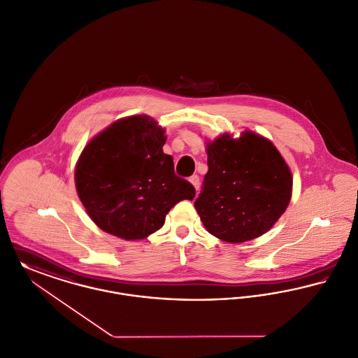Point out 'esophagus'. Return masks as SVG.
Wrapping results in <instances>:
<instances>
[{"label":"esophagus","instance_id":"obj_1","mask_svg":"<svg viewBox=\"0 0 358 358\" xmlns=\"http://www.w3.org/2000/svg\"><path fill=\"white\" fill-rule=\"evenodd\" d=\"M189 181L190 182H192V185L194 187V189H196V192L200 189V177H199L197 174H193V176L190 177Z\"/></svg>","mask_w":358,"mask_h":358}]
</instances>
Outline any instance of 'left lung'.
Here are the masks:
<instances>
[{
  "label": "left lung",
  "instance_id": "left-lung-1",
  "mask_svg": "<svg viewBox=\"0 0 358 358\" xmlns=\"http://www.w3.org/2000/svg\"><path fill=\"white\" fill-rule=\"evenodd\" d=\"M208 171L194 201L206 229L216 238L241 243L268 231L287 210L291 170L268 139L246 131L207 145Z\"/></svg>",
  "mask_w": 358,
  "mask_h": 358
}]
</instances>
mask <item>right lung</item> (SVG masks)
I'll return each mask as SVG.
<instances>
[{
	"label": "right lung",
	"instance_id": "add662e5",
	"mask_svg": "<svg viewBox=\"0 0 358 358\" xmlns=\"http://www.w3.org/2000/svg\"><path fill=\"white\" fill-rule=\"evenodd\" d=\"M165 129L148 116L119 120L93 138L77 168L76 187L90 219L127 241L159 230L169 210L193 200L189 181L176 176L162 151Z\"/></svg>",
	"mask_w": 358,
	"mask_h": 358
}]
</instances>
